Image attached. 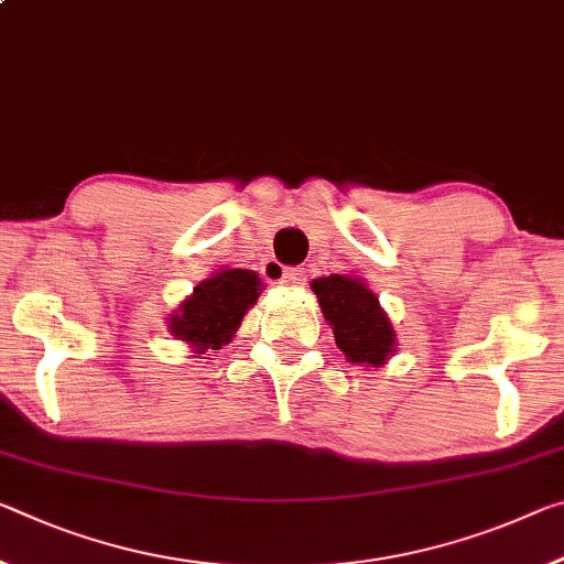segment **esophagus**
I'll list each match as a JSON object with an SVG mask.
<instances>
[{
    "label": "esophagus",
    "instance_id": "34e87169",
    "mask_svg": "<svg viewBox=\"0 0 564 564\" xmlns=\"http://www.w3.org/2000/svg\"><path fill=\"white\" fill-rule=\"evenodd\" d=\"M263 271H265V268H263ZM268 275H271V281H279L283 285H299V283L306 281V279H303L301 268H281V271L275 273V265H271V268H268Z\"/></svg>",
    "mask_w": 564,
    "mask_h": 564
}]
</instances>
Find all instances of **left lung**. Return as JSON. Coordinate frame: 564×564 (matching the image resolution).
Here are the masks:
<instances>
[{"label": "left lung", "instance_id": "left-lung-1", "mask_svg": "<svg viewBox=\"0 0 564 564\" xmlns=\"http://www.w3.org/2000/svg\"><path fill=\"white\" fill-rule=\"evenodd\" d=\"M311 291L348 364L379 369L394 356L397 330L364 279L348 273L321 275L311 281Z\"/></svg>", "mask_w": 564, "mask_h": 564}]
</instances>
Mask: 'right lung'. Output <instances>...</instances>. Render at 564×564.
Wrapping results in <instances>:
<instances>
[{"instance_id": "obj_1", "label": "right lung", "mask_w": 564, "mask_h": 564, "mask_svg": "<svg viewBox=\"0 0 564 564\" xmlns=\"http://www.w3.org/2000/svg\"><path fill=\"white\" fill-rule=\"evenodd\" d=\"M263 281L248 268H220L195 285L177 311L167 316V334L193 354L220 348L236 336L248 308L256 306ZM198 359V356H195Z\"/></svg>"}]
</instances>
